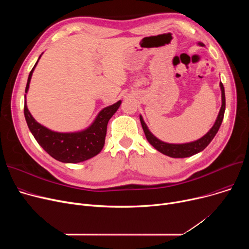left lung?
Masks as SVG:
<instances>
[{
  "label": "left lung",
  "instance_id": "left-lung-1",
  "mask_svg": "<svg viewBox=\"0 0 249 249\" xmlns=\"http://www.w3.org/2000/svg\"><path fill=\"white\" fill-rule=\"evenodd\" d=\"M199 45L204 46V44L201 42H199ZM220 88H221V93H222V95H221V97H222L221 109L219 111L215 124L213 125V127L210 130H209V132L206 133L202 138L196 140V141H193V142L184 143V144H172V143L163 142V141L160 140L159 138H156L149 131L148 127L146 126L145 122L143 121V118L140 115V122H141L143 131H144L145 137L148 140V142L156 150H159L160 152H161L167 156H171V158H175V159L189 158V156L197 154L200 151L204 150L209 145V143L213 140V138L217 134L218 130L222 124V121H223L224 112H225V90H224L223 84L222 83H220Z\"/></svg>",
  "mask_w": 249,
  "mask_h": 249
}]
</instances>
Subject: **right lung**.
Here are the masks:
<instances>
[{
  "label": "right lung",
  "mask_w": 249,
  "mask_h": 249,
  "mask_svg": "<svg viewBox=\"0 0 249 249\" xmlns=\"http://www.w3.org/2000/svg\"><path fill=\"white\" fill-rule=\"evenodd\" d=\"M41 56V55H40ZM39 56V58H40ZM38 58V60H39ZM29 73L25 93L27 94L29 84L36 64ZM121 105V101L104 108L96 117L95 121L87 129L78 132L60 133L51 131L50 129L39 124L30 114L26 95L24 103V115L28 128L34 138L50 156L54 160L65 163H77L88 160L101 152L105 144V138L107 133V125L111 117L117 112Z\"/></svg>",
  "instance_id": "obj_1"
}]
</instances>
